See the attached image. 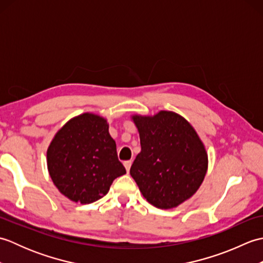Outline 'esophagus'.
Instances as JSON below:
<instances>
[{
	"instance_id": "34e87169",
	"label": "esophagus",
	"mask_w": 263,
	"mask_h": 263,
	"mask_svg": "<svg viewBox=\"0 0 263 263\" xmlns=\"http://www.w3.org/2000/svg\"><path fill=\"white\" fill-rule=\"evenodd\" d=\"M131 165H132V160H126V161H124V167H125L126 172L130 171V168H131Z\"/></svg>"
}]
</instances>
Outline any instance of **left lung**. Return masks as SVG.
Wrapping results in <instances>:
<instances>
[{
  "label": "left lung",
  "mask_w": 263,
  "mask_h": 263,
  "mask_svg": "<svg viewBox=\"0 0 263 263\" xmlns=\"http://www.w3.org/2000/svg\"><path fill=\"white\" fill-rule=\"evenodd\" d=\"M141 152L130 174L149 203L160 209L175 208L190 199L203 182L208 155L198 133L174 111L154 116L133 115Z\"/></svg>",
  "instance_id": "left-lung-1"
}]
</instances>
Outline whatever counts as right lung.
I'll return each instance as SVG.
<instances>
[{"instance_id":"add662e5","label":"right lung","mask_w":263,"mask_h":263,"mask_svg":"<svg viewBox=\"0 0 263 263\" xmlns=\"http://www.w3.org/2000/svg\"><path fill=\"white\" fill-rule=\"evenodd\" d=\"M48 173L66 198L82 204L103 198L126 171L104 117L85 113L70 120L47 149Z\"/></svg>"}]
</instances>
